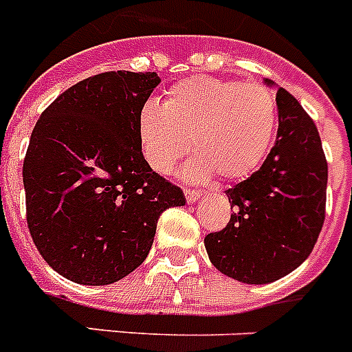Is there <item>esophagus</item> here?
Listing matches in <instances>:
<instances>
[{
	"label": "esophagus",
	"instance_id": "esophagus-1",
	"mask_svg": "<svg viewBox=\"0 0 352 352\" xmlns=\"http://www.w3.org/2000/svg\"><path fill=\"white\" fill-rule=\"evenodd\" d=\"M184 195H186V201H188V202H195L197 199H201V197H202V191H199V190H186Z\"/></svg>",
	"mask_w": 352,
	"mask_h": 352
}]
</instances>
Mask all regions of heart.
<instances>
[{
	"instance_id": "b5f03b06",
	"label": "heart",
	"mask_w": 352,
	"mask_h": 352,
	"mask_svg": "<svg viewBox=\"0 0 352 352\" xmlns=\"http://www.w3.org/2000/svg\"><path fill=\"white\" fill-rule=\"evenodd\" d=\"M276 130V101L270 88L191 77L168 92L164 104L148 102L139 116L142 155L157 173L168 175L191 148L184 168L190 181L219 175L242 181L264 161Z\"/></svg>"
}]
</instances>
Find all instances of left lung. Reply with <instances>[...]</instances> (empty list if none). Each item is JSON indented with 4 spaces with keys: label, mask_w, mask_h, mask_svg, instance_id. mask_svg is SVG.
Listing matches in <instances>:
<instances>
[{
    "label": "left lung",
    "mask_w": 352,
    "mask_h": 352,
    "mask_svg": "<svg viewBox=\"0 0 352 352\" xmlns=\"http://www.w3.org/2000/svg\"><path fill=\"white\" fill-rule=\"evenodd\" d=\"M278 133L264 164L226 191L231 219L206 235L211 264L245 284H270L296 270L325 219L327 161L318 128L285 88H276Z\"/></svg>",
    "instance_id": "obj_1"
}]
</instances>
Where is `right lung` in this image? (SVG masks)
Masks as SVG:
<instances>
[{
	"instance_id": "add662e5",
	"label": "right lung",
	"mask_w": 352,
	"mask_h": 352,
	"mask_svg": "<svg viewBox=\"0 0 352 352\" xmlns=\"http://www.w3.org/2000/svg\"><path fill=\"white\" fill-rule=\"evenodd\" d=\"M159 82L155 72L87 77L34 126L23 162L28 231L47 264L77 284L130 275L162 211L186 204L142 157L139 116Z\"/></svg>"
}]
</instances>
